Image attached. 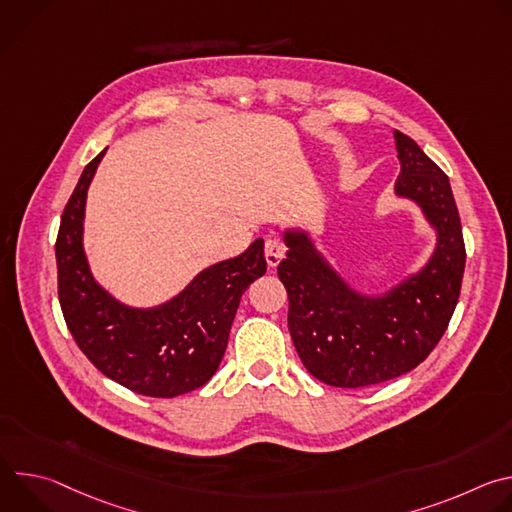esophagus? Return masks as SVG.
Instances as JSON below:
<instances>
[{"label":"esophagus","mask_w":512,"mask_h":512,"mask_svg":"<svg viewBox=\"0 0 512 512\" xmlns=\"http://www.w3.org/2000/svg\"><path fill=\"white\" fill-rule=\"evenodd\" d=\"M285 257V245L279 239L265 241V259L269 267H277L279 261Z\"/></svg>","instance_id":"obj_1"}]
</instances>
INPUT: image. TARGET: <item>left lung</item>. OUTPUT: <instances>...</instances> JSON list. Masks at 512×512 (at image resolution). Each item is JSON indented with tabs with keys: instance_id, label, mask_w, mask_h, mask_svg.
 Listing matches in <instances>:
<instances>
[{
	"instance_id": "obj_1",
	"label": "left lung",
	"mask_w": 512,
	"mask_h": 512,
	"mask_svg": "<svg viewBox=\"0 0 512 512\" xmlns=\"http://www.w3.org/2000/svg\"><path fill=\"white\" fill-rule=\"evenodd\" d=\"M401 172L395 196L415 202L435 231L423 267L383 294H362L336 271L304 229H285L277 275L287 289V328L318 381L356 389L413 371L444 336L456 310L466 249L448 176L419 145L393 131Z\"/></svg>"
}]
</instances>
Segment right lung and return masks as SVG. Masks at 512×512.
Listing matches in <instances>:
<instances>
[{
    "mask_svg": "<svg viewBox=\"0 0 512 512\" xmlns=\"http://www.w3.org/2000/svg\"><path fill=\"white\" fill-rule=\"evenodd\" d=\"M105 152L87 164L60 218V308L72 338L105 377L145 397H178L202 387L221 364L241 296L267 271L263 239L202 269L160 306L119 302L93 277L83 247L87 192Z\"/></svg>",
    "mask_w": 512,
    "mask_h": 512,
    "instance_id": "right-lung-1",
    "label": "right lung"
}]
</instances>
